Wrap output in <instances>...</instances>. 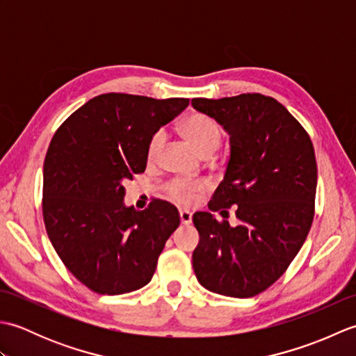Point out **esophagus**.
Listing matches in <instances>:
<instances>
[{"label": "esophagus", "mask_w": 356, "mask_h": 356, "mask_svg": "<svg viewBox=\"0 0 356 356\" xmlns=\"http://www.w3.org/2000/svg\"><path fill=\"white\" fill-rule=\"evenodd\" d=\"M179 216H180V223L185 225V226L191 225V222H193V214L190 213V211H180Z\"/></svg>", "instance_id": "34e87169"}]
</instances>
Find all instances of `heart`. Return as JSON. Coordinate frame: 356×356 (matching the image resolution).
<instances>
[{"label": "heart", "mask_w": 356, "mask_h": 356, "mask_svg": "<svg viewBox=\"0 0 356 356\" xmlns=\"http://www.w3.org/2000/svg\"><path fill=\"white\" fill-rule=\"evenodd\" d=\"M182 131L185 138L191 142V145L202 154H211L217 149L222 140V128L213 118L202 113L188 116L182 124ZM163 143V133L157 131L149 140L148 145V156L156 157L159 149ZM205 184L202 182H185V180L176 179L168 184V190L172 199H176L180 203H191L199 193L205 191Z\"/></svg>", "instance_id": "b5f03b06"}]
</instances>
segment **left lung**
I'll return each instance as SVG.
<instances>
[{
  "label": "left lung",
  "mask_w": 356,
  "mask_h": 356,
  "mask_svg": "<svg viewBox=\"0 0 356 356\" xmlns=\"http://www.w3.org/2000/svg\"><path fill=\"white\" fill-rule=\"evenodd\" d=\"M193 107L229 134L225 177L211 211L236 208L237 226L195 213L193 268L205 289L234 298L263 292L283 275L314 220L316 161L311 138L274 97H195Z\"/></svg>",
  "instance_id": "obj_1"
}]
</instances>
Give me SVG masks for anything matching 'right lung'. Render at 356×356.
<instances>
[{
	"mask_svg": "<svg viewBox=\"0 0 356 356\" xmlns=\"http://www.w3.org/2000/svg\"><path fill=\"white\" fill-rule=\"evenodd\" d=\"M188 104L185 97L99 95L53 136L44 161L45 229L65 268L88 289L120 295L153 277L179 211L163 200L143 211L125 207L124 182L145 171L151 138Z\"/></svg>",
	"mask_w": 356,
	"mask_h": 356,
	"instance_id": "1",
	"label": "right lung"
}]
</instances>
